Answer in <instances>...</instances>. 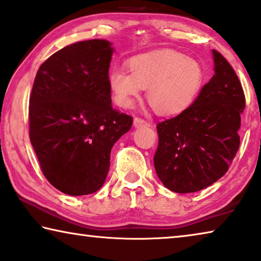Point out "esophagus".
Masks as SVG:
<instances>
[{
	"instance_id": "1",
	"label": "esophagus",
	"mask_w": 261,
	"mask_h": 261,
	"mask_svg": "<svg viewBox=\"0 0 261 261\" xmlns=\"http://www.w3.org/2000/svg\"><path fill=\"white\" fill-rule=\"evenodd\" d=\"M134 126L135 127H146V126H150V124L146 122L145 119L143 118H139V117H136L134 119Z\"/></svg>"
}]
</instances>
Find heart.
Here are the masks:
<instances>
[{"mask_svg": "<svg viewBox=\"0 0 261 261\" xmlns=\"http://www.w3.org/2000/svg\"><path fill=\"white\" fill-rule=\"evenodd\" d=\"M130 73L115 69L108 84L117 106L129 109L147 89V100L161 116H176L192 106L205 83L203 65L174 50L142 54L127 61Z\"/></svg>", "mask_w": 261, "mask_h": 261, "instance_id": "heart-1", "label": "heart"}]
</instances>
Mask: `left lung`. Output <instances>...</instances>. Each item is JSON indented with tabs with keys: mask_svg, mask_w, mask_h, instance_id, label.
<instances>
[{
	"mask_svg": "<svg viewBox=\"0 0 261 261\" xmlns=\"http://www.w3.org/2000/svg\"><path fill=\"white\" fill-rule=\"evenodd\" d=\"M215 75L188 110L158 123L153 163L165 188L177 193L200 191L227 172L239 149L245 95L224 56L212 50Z\"/></svg>",
	"mask_w": 261,
	"mask_h": 261,
	"instance_id": "left-lung-1",
	"label": "left lung"
}]
</instances>
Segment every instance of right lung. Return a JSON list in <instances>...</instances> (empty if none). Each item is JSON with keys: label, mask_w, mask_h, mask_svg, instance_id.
<instances>
[{"label": "right lung", "mask_w": 261, "mask_h": 261, "mask_svg": "<svg viewBox=\"0 0 261 261\" xmlns=\"http://www.w3.org/2000/svg\"><path fill=\"white\" fill-rule=\"evenodd\" d=\"M106 40L82 41L50 56L35 77L29 102L30 142L54 188L84 196L102 188L114 144L132 117L111 106Z\"/></svg>", "instance_id": "add662e5"}]
</instances>
